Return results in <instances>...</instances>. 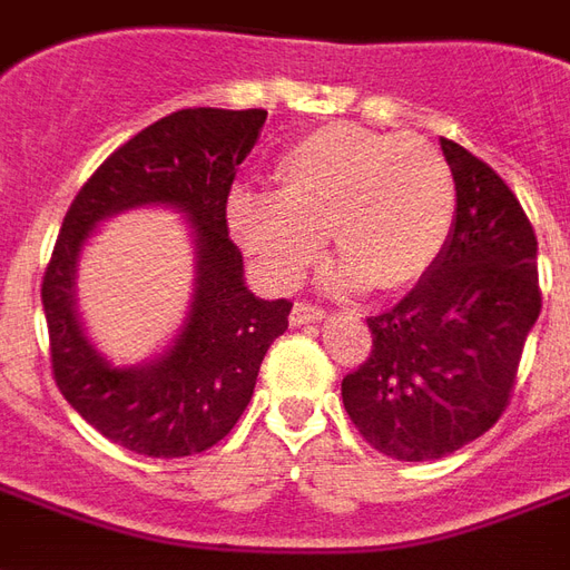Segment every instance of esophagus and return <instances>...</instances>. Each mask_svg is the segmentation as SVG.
<instances>
[{"instance_id": "1", "label": "esophagus", "mask_w": 570, "mask_h": 570, "mask_svg": "<svg viewBox=\"0 0 570 570\" xmlns=\"http://www.w3.org/2000/svg\"><path fill=\"white\" fill-rule=\"evenodd\" d=\"M326 317V311L321 305H311V302H296L293 305V314H289V321L293 326H305V323H317Z\"/></svg>"}]
</instances>
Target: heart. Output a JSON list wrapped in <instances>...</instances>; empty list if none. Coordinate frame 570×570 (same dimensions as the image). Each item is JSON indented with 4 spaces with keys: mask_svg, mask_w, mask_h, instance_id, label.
Segmentation results:
<instances>
[{
    "mask_svg": "<svg viewBox=\"0 0 570 570\" xmlns=\"http://www.w3.org/2000/svg\"><path fill=\"white\" fill-rule=\"evenodd\" d=\"M277 195L235 188L228 223L274 286L308 272L330 232L345 256L333 286L400 293L428 277L454 225V179L433 142L335 121L289 142L274 164Z\"/></svg>",
    "mask_w": 570,
    "mask_h": 570,
    "instance_id": "1",
    "label": "heart"
}]
</instances>
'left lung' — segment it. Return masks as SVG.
Returning <instances> with one entry per match:
<instances>
[{
    "label": "left lung",
    "mask_w": 570,
    "mask_h": 570,
    "mask_svg": "<svg viewBox=\"0 0 570 570\" xmlns=\"http://www.w3.org/2000/svg\"><path fill=\"white\" fill-rule=\"evenodd\" d=\"M458 210L440 262L400 305L366 317L370 357L342 379L360 436L396 461H433L494 428L540 314L538 237L501 176L440 140Z\"/></svg>",
    "instance_id": "obj_1"
}]
</instances>
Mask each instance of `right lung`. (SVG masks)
<instances>
[{"instance_id": "right-lung-1", "label": "right lung", "mask_w": 570, "mask_h": 570, "mask_svg": "<svg viewBox=\"0 0 570 570\" xmlns=\"http://www.w3.org/2000/svg\"><path fill=\"white\" fill-rule=\"evenodd\" d=\"M265 109H179L118 146L69 204L42 277L51 375L94 430L130 452L186 458L207 452L244 415L265 351L289 326V298L262 302L244 286L225 204L237 164L259 140ZM170 203L189 213L199 286L184 333L137 371L109 367L80 333L71 281L80 244L112 212Z\"/></svg>"}]
</instances>
